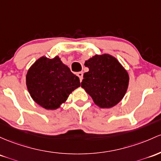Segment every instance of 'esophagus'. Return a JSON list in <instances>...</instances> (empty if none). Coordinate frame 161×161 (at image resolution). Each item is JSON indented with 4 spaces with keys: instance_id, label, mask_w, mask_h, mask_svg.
<instances>
[{
    "instance_id": "34e87169",
    "label": "esophagus",
    "mask_w": 161,
    "mask_h": 161,
    "mask_svg": "<svg viewBox=\"0 0 161 161\" xmlns=\"http://www.w3.org/2000/svg\"><path fill=\"white\" fill-rule=\"evenodd\" d=\"M77 75H78V76H79V80H80V82H82V76H83V73H82V72H78Z\"/></svg>"
}]
</instances>
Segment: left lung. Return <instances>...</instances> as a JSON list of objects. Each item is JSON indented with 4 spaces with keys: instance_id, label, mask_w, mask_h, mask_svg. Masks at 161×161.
I'll list each match as a JSON object with an SVG mask.
<instances>
[{
    "instance_id": "obj_1",
    "label": "left lung",
    "mask_w": 161,
    "mask_h": 161,
    "mask_svg": "<svg viewBox=\"0 0 161 161\" xmlns=\"http://www.w3.org/2000/svg\"><path fill=\"white\" fill-rule=\"evenodd\" d=\"M89 72H85L81 87L102 108L114 107L125 96L129 75L116 58L109 54L95 55L86 61Z\"/></svg>"
}]
</instances>
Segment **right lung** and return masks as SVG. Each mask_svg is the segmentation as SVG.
I'll return each mask as SVG.
<instances>
[{
    "instance_id": "1",
    "label": "right lung",
    "mask_w": 161,
    "mask_h": 161,
    "mask_svg": "<svg viewBox=\"0 0 161 161\" xmlns=\"http://www.w3.org/2000/svg\"><path fill=\"white\" fill-rule=\"evenodd\" d=\"M26 84L33 101L49 110L59 108L80 86L79 77L57 56L53 59L46 56L38 59L28 69Z\"/></svg>"
}]
</instances>
